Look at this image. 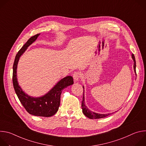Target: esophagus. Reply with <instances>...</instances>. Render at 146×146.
I'll use <instances>...</instances> for the list:
<instances>
[{"instance_id":"34e87169","label":"esophagus","mask_w":146,"mask_h":146,"mask_svg":"<svg viewBox=\"0 0 146 146\" xmlns=\"http://www.w3.org/2000/svg\"><path fill=\"white\" fill-rule=\"evenodd\" d=\"M81 73L80 72H74V74H73V79H74V81L75 82H77L78 81L80 78L81 77Z\"/></svg>"}]
</instances>
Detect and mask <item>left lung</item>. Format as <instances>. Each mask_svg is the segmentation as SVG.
Masks as SVG:
<instances>
[{"instance_id": "left-lung-1", "label": "left lung", "mask_w": 146, "mask_h": 146, "mask_svg": "<svg viewBox=\"0 0 146 146\" xmlns=\"http://www.w3.org/2000/svg\"><path fill=\"white\" fill-rule=\"evenodd\" d=\"M132 58L133 60L134 64H133V69H134V72L136 73V60L133 54H132ZM83 89H84V86L82 87ZM83 92H84V90ZM81 108L82 109V113L84 114L86 117L90 119H99V118H105L113 113H108V114H99V113H96L94 111H91L90 109H88V108L85 105V98H84V93H83V98H82V101L81 103Z\"/></svg>"}]
</instances>
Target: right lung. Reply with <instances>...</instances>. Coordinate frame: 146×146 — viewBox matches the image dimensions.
<instances>
[{"label": "right lung", "instance_id": "1", "mask_svg": "<svg viewBox=\"0 0 146 146\" xmlns=\"http://www.w3.org/2000/svg\"><path fill=\"white\" fill-rule=\"evenodd\" d=\"M40 33L31 37L17 54L13 64V82L15 92L26 110L35 116L51 117L58 110L60 105V98L62 90L73 84V79L70 76H66L59 80L45 95L40 97H32L27 94L19 86L17 80V69L19 58L36 41Z\"/></svg>", "mask_w": 146, "mask_h": 146}]
</instances>
